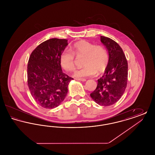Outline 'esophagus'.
<instances>
[{"instance_id": "esophagus-1", "label": "esophagus", "mask_w": 155, "mask_h": 155, "mask_svg": "<svg viewBox=\"0 0 155 155\" xmlns=\"http://www.w3.org/2000/svg\"><path fill=\"white\" fill-rule=\"evenodd\" d=\"M77 80H79V81H82V82L86 81V79H85V78H77Z\"/></svg>"}]
</instances>
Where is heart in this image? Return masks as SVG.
<instances>
[{
  "mask_svg": "<svg viewBox=\"0 0 155 155\" xmlns=\"http://www.w3.org/2000/svg\"><path fill=\"white\" fill-rule=\"evenodd\" d=\"M72 51L64 49L60 55L59 61L61 66L67 71H73L75 68L76 60L75 55L84 58V67L76 70L74 77L83 78L94 76L104 72L109 63V54L102 45H96L87 41H80L72 46Z\"/></svg>",
  "mask_w": 155,
  "mask_h": 155,
  "instance_id": "b5f03b06",
  "label": "heart"
}]
</instances>
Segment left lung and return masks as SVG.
Segmentation results:
<instances>
[{"mask_svg":"<svg viewBox=\"0 0 155 155\" xmlns=\"http://www.w3.org/2000/svg\"><path fill=\"white\" fill-rule=\"evenodd\" d=\"M101 41L109 52V63L103 76L97 80L95 90L90 95L99 105L109 106L116 103L124 94L128 80V63L120 45L107 37Z\"/></svg>","mask_w":155,"mask_h":155,"instance_id":"left-lung-1","label":"left lung"}]
</instances>
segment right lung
Instances as JSON below:
<instances>
[{"label":"right lung","mask_w":155,"mask_h":155,"mask_svg":"<svg viewBox=\"0 0 155 155\" xmlns=\"http://www.w3.org/2000/svg\"><path fill=\"white\" fill-rule=\"evenodd\" d=\"M67 41L65 39H48L39 45L30 55L28 86L36 102L45 109L56 107L64 101L68 85L73 79L62 71L59 61Z\"/></svg>","instance_id":"1"}]
</instances>
